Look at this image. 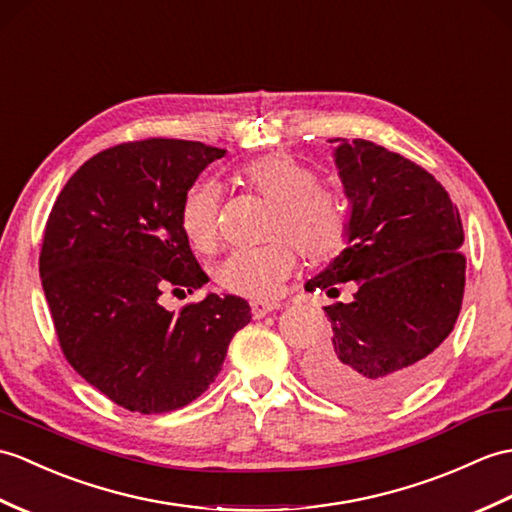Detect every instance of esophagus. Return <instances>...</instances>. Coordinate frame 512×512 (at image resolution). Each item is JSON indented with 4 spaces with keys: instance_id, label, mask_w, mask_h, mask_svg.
Returning a JSON list of instances; mask_svg holds the SVG:
<instances>
[{
    "instance_id": "34e87169",
    "label": "esophagus",
    "mask_w": 512,
    "mask_h": 512,
    "mask_svg": "<svg viewBox=\"0 0 512 512\" xmlns=\"http://www.w3.org/2000/svg\"><path fill=\"white\" fill-rule=\"evenodd\" d=\"M279 303H270V301H253L251 303V310H253V318H264L268 316L270 312L279 310Z\"/></svg>"
}]
</instances>
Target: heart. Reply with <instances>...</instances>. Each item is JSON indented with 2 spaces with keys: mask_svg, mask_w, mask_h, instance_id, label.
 <instances>
[{
  "mask_svg": "<svg viewBox=\"0 0 512 512\" xmlns=\"http://www.w3.org/2000/svg\"><path fill=\"white\" fill-rule=\"evenodd\" d=\"M240 178L272 202L266 237L272 242L237 248L218 266V283L246 299H270L292 275L296 253L312 261L334 255L347 229V205L338 189L316 183V172L290 154H268L244 165ZM220 187L198 181L181 205V227L198 251H211L220 237Z\"/></svg>",
  "mask_w": 512,
  "mask_h": 512,
  "instance_id": "obj_1",
  "label": "heart"
}]
</instances>
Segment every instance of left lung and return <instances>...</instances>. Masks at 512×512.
Returning <instances> with one entry per match:
<instances>
[{
    "label": "left lung",
    "instance_id": "1",
    "mask_svg": "<svg viewBox=\"0 0 512 512\" xmlns=\"http://www.w3.org/2000/svg\"><path fill=\"white\" fill-rule=\"evenodd\" d=\"M331 141L347 248L305 290L353 281L358 292L323 307L334 336L307 360V382L338 403L382 408L425 382L456 325L465 233L445 187L417 163L366 139Z\"/></svg>",
    "mask_w": 512,
    "mask_h": 512
}]
</instances>
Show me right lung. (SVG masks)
Listing matches in <instances>:
<instances>
[{"instance_id": "add662e5", "label": "right lung", "mask_w": 512, "mask_h": 512, "mask_svg": "<svg viewBox=\"0 0 512 512\" xmlns=\"http://www.w3.org/2000/svg\"><path fill=\"white\" fill-rule=\"evenodd\" d=\"M227 150L146 139L98 152L69 178L47 220L41 283L67 362L130 412L187 406L218 377L251 305L207 294L168 312L165 288L209 281L181 227V205Z\"/></svg>"}]
</instances>
